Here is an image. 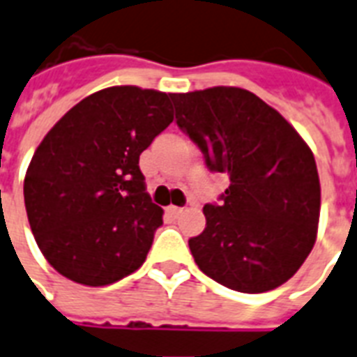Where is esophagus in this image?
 Instances as JSON below:
<instances>
[{
	"instance_id": "34e87169",
	"label": "esophagus",
	"mask_w": 357,
	"mask_h": 357,
	"mask_svg": "<svg viewBox=\"0 0 357 357\" xmlns=\"http://www.w3.org/2000/svg\"><path fill=\"white\" fill-rule=\"evenodd\" d=\"M167 213L171 214V216H175V218H176V216H181V214L184 213V208H182V207H175V205H171V207H167Z\"/></svg>"
}]
</instances>
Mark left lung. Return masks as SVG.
Masks as SVG:
<instances>
[{"label":"left lung","instance_id":"left-lung-1","mask_svg":"<svg viewBox=\"0 0 357 357\" xmlns=\"http://www.w3.org/2000/svg\"><path fill=\"white\" fill-rule=\"evenodd\" d=\"M175 122L213 173H227L207 227L188 241L195 264L229 290L261 294L291 278L312 250L320 178L312 152L273 107L243 88L173 93Z\"/></svg>","mask_w":357,"mask_h":357}]
</instances>
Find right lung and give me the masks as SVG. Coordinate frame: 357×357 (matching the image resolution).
<instances>
[{
  "label": "right lung",
  "instance_id": "obj_1",
  "mask_svg": "<svg viewBox=\"0 0 357 357\" xmlns=\"http://www.w3.org/2000/svg\"><path fill=\"white\" fill-rule=\"evenodd\" d=\"M173 93L112 86L84 98L31 158L24 203L29 227L60 275L107 286L146 259L163 211L139 156L173 122Z\"/></svg>",
  "mask_w": 357,
  "mask_h": 357
}]
</instances>
